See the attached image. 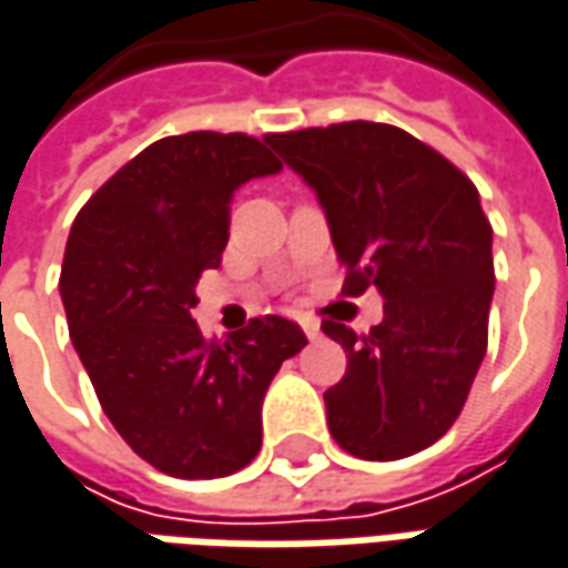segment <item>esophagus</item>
<instances>
[{"label":"esophagus","instance_id":"1","mask_svg":"<svg viewBox=\"0 0 568 568\" xmlns=\"http://www.w3.org/2000/svg\"><path fill=\"white\" fill-rule=\"evenodd\" d=\"M302 329H304V336H307L311 343H317V339L323 336L321 321H314V317H302Z\"/></svg>","mask_w":568,"mask_h":568}]
</instances>
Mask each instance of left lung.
I'll return each mask as SVG.
<instances>
[{
	"mask_svg": "<svg viewBox=\"0 0 568 568\" xmlns=\"http://www.w3.org/2000/svg\"><path fill=\"white\" fill-rule=\"evenodd\" d=\"M317 191L343 295L377 285L383 321L358 336L321 329L345 348V377L323 393L326 424L367 462L415 456L459 418L487 352L494 229L478 187L424 141L383 122L266 134Z\"/></svg>",
	"mask_w": 568,
	"mask_h": 568,
	"instance_id": "8db88e82",
	"label": "left lung"
}]
</instances>
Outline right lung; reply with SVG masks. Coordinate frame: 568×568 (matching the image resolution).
I'll list each match as a JSON object with an SVG mask.
<instances>
[{"label":"right lung","mask_w":568,"mask_h":568,"mask_svg":"<svg viewBox=\"0 0 568 568\" xmlns=\"http://www.w3.org/2000/svg\"><path fill=\"white\" fill-rule=\"evenodd\" d=\"M283 163L251 134H172L119 169L71 225L59 292L71 343L122 440L172 478H225L261 453V405L302 326L254 317L229 339L191 321L223 261L239 187Z\"/></svg>","instance_id":"1"}]
</instances>
